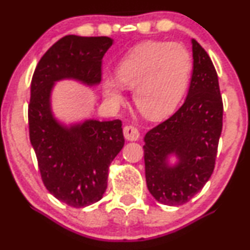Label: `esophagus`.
<instances>
[{
    "instance_id": "esophagus-1",
    "label": "esophagus",
    "mask_w": 250,
    "mask_h": 250,
    "mask_svg": "<svg viewBox=\"0 0 250 250\" xmlns=\"http://www.w3.org/2000/svg\"><path fill=\"white\" fill-rule=\"evenodd\" d=\"M123 135H125V140H128V141H136L140 137V131L134 125H125V129H123Z\"/></svg>"
}]
</instances>
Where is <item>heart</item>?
I'll return each mask as SVG.
<instances>
[{
	"label": "heart",
	"instance_id": "1",
	"mask_svg": "<svg viewBox=\"0 0 250 250\" xmlns=\"http://www.w3.org/2000/svg\"><path fill=\"white\" fill-rule=\"evenodd\" d=\"M191 56L183 45L146 42L125 56L116 75L102 76V90L113 107L125 102V88L133 89L136 108L149 119L170 114L185 95L191 75Z\"/></svg>",
	"mask_w": 250,
	"mask_h": 250
}]
</instances>
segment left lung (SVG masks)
Listing matches in <instances>:
<instances>
[{
	"label": "left lung",
	"instance_id": "left-lung-1",
	"mask_svg": "<svg viewBox=\"0 0 250 250\" xmlns=\"http://www.w3.org/2000/svg\"><path fill=\"white\" fill-rule=\"evenodd\" d=\"M193 44V75L179 110L145 136L147 187L154 199L181 206L205 187L213 174L222 131L223 103L216 70L200 43ZM175 154L178 163L169 166Z\"/></svg>",
	"mask_w": 250,
	"mask_h": 250
}]
</instances>
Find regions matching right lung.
I'll return each instance as SVG.
<instances>
[{"mask_svg": "<svg viewBox=\"0 0 250 250\" xmlns=\"http://www.w3.org/2000/svg\"><path fill=\"white\" fill-rule=\"evenodd\" d=\"M111 44L113 40L107 36L62 37L41 57L31 79L29 137L43 185L74 208L102 199L109 166L125 145L122 122L85 120L65 127L51 113V88L63 79L99 84L102 59Z\"/></svg>", "mask_w": 250, "mask_h": 250, "instance_id": "add662e5", "label": "right lung"}]
</instances>
